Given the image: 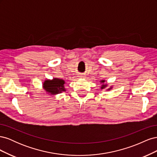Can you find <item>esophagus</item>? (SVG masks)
Instances as JSON below:
<instances>
[{
    "label": "esophagus",
    "instance_id": "esophagus-1",
    "mask_svg": "<svg viewBox=\"0 0 157 157\" xmlns=\"http://www.w3.org/2000/svg\"><path fill=\"white\" fill-rule=\"evenodd\" d=\"M78 77L79 78H84V76H83V75H79Z\"/></svg>",
    "mask_w": 157,
    "mask_h": 157
}]
</instances>
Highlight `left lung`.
I'll use <instances>...</instances> for the list:
<instances>
[{"mask_svg": "<svg viewBox=\"0 0 157 157\" xmlns=\"http://www.w3.org/2000/svg\"><path fill=\"white\" fill-rule=\"evenodd\" d=\"M105 82H106V80H100V83L101 84V90H104V89H105V88L107 87L108 88L106 89V91H109V90H112L113 88V86H111L108 87V86H109L108 84H107V83H105Z\"/></svg>", "mask_w": 157, "mask_h": 157, "instance_id": "left-lung-1", "label": "left lung"}]
</instances>
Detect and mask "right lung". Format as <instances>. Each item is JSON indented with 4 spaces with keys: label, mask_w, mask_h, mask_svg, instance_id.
I'll return each mask as SVG.
<instances>
[{
    "label": "right lung",
    "mask_w": 157,
    "mask_h": 157,
    "mask_svg": "<svg viewBox=\"0 0 157 157\" xmlns=\"http://www.w3.org/2000/svg\"><path fill=\"white\" fill-rule=\"evenodd\" d=\"M65 81L63 79L53 78L52 79H45L42 83V88L46 93L52 96L62 93L66 91L64 84Z\"/></svg>",
    "instance_id": "obj_1"
}]
</instances>
